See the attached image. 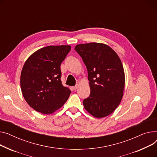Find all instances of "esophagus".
Here are the masks:
<instances>
[{
    "instance_id": "34e87169",
    "label": "esophagus",
    "mask_w": 157,
    "mask_h": 157,
    "mask_svg": "<svg viewBox=\"0 0 157 157\" xmlns=\"http://www.w3.org/2000/svg\"><path fill=\"white\" fill-rule=\"evenodd\" d=\"M77 88H78V85H76L75 86H73V87H72V89H73V90H76Z\"/></svg>"
}]
</instances>
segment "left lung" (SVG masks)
<instances>
[{
    "label": "left lung",
    "instance_id": "1",
    "mask_svg": "<svg viewBox=\"0 0 157 157\" xmlns=\"http://www.w3.org/2000/svg\"><path fill=\"white\" fill-rule=\"evenodd\" d=\"M75 50L88 72L90 94L83 101L85 109L99 118L110 115L124 94L125 74L121 59L111 48L101 43L78 44Z\"/></svg>",
    "mask_w": 157,
    "mask_h": 157
}]
</instances>
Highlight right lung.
Instances as JSON below:
<instances>
[{"label": "right lung", "instance_id": "right-lung-1", "mask_svg": "<svg viewBox=\"0 0 157 157\" xmlns=\"http://www.w3.org/2000/svg\"><path fill=\"white\" fill-rule=\"evenodd\" d=\"M70 50V45L47 46L25 61L21 73V89L27 103L36 112L51 114L68 99L71 90L62 85L60 66Z\"/></svg>", "mask_w": 157, "mask_h": 157}]
</instances>
